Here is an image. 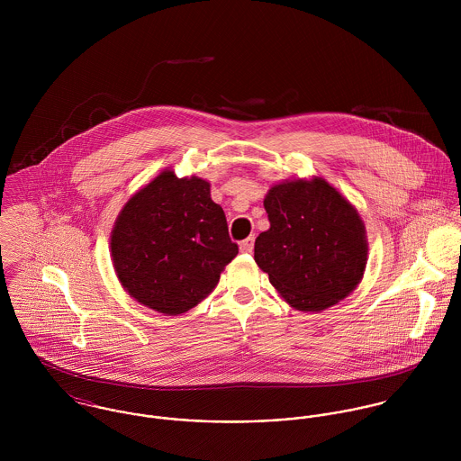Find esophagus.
<instances>
[{
  "mask_svg": "<svg viewBox=\"0 0 461 461\" xmlns=\"http://www.w3.org/2000/svg\"><path fill=\"white\" fill-rule=\"evenodd\" d=\"M254 241H256V238H254V236H249L247 240H243V241H241L240 250H241L243 254H250V252L254 250Z\"/></svg>",
  "mask_w": 461,
  "mask_h": 461,
  "instance_id": "1",
  "label": "esophagus"
}]
</instances>
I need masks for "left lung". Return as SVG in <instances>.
Listing matches in <instances>:
<instances>
[{
    "instance_id": "8db88e82",
    "label": "left lung",
    "mask_w": 461,
    "mask_h": 461,
    "mask_svg": "<svg viewBox=\"0 0 461 461\" xmlns=\"http://www.w3.org/2000/svg\"><path fill=\"white\" fill-rule=\"evenodd\" d=\"M269 229L254 259L296 311L320 312L346 298L367 264L357 209L321 177L275 185L264 198Z\"/></svg>"
}]
</instances>
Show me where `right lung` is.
I'll use <instances>...</instances> for the list:
<instances>
[{"label":"right lung","mask_w":461,"mask_h":461,"mask_svg":"<svg viewBox=\"0 0 461 461\" xmlns=\"http://www.w3.org/2000/svg\"><path fill=\"white\" fill-rule=\"evenodd\" d=\"M238 256L209 183L163 170L122 207L112 230V259L124 289L167 316L188 312Z\"/></svg>","instance_id":"add662e5"}]
</instances>
